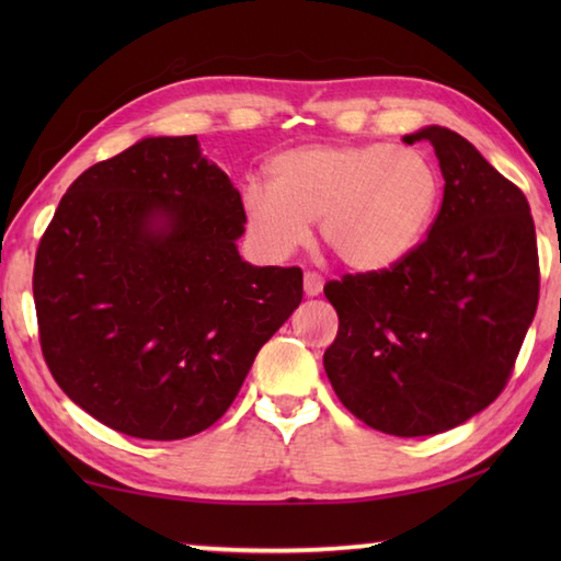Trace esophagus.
Here are the masks:
<instances>
[{"instance_id": "1", "label": "esophagus", "mask_w": 561, "mask_h": 561, "mask_svg": "<svg viewBox=\"0 0 561 561\" xmlns=\"http://www.w3.org/2000/svg\"><path fill=\"white\" fill-rule=\"evenodd\" d=\"M321 289H324V277L317 272H307L304 274V291H307V297H319Z\"/></svg>"}]
</instances>
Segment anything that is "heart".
<instances>
[{
	"instance_id": "heart-1",
	"label": "heart",
	"mask_w": 561,
	"mask_h": 561,
	"mask_svg": "<svg viewBox=\"0 0 561 561\" xmlns=\"http://www.w3.org/2000/svg\"><path fill=\"white\" fill-rule=\"evenodd\" d=\"M270 185L242 193L254 244L284 260L307 244L311 220L346 267L381 272L411 254L438 210L440 175L421 150L391 144L304 146L270 163Z\"/></svg>"
}]
</instances>
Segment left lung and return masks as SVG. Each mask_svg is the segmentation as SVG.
I'll return each instance as SVG.
<instances>
[{
	"label": "left lung",
	"mask_w": 561,
	"mask_h": 561,
	"mask_svg": "<svg viewBox=\"0 0 561 561\" xmlns=\"http://www.w3.org/2000/svg\"><path fill=\"white\" fill-rule=\"evenodd\" d=\"M415 140L435 148L445 180L428 237L393 267L324 287L339 314L329 381L358 421L398 438L450 431L495 401L539 301L525 193L450 128Z\"/></svg>",
	"instance_id": "left-lung-1"
}]
</instances>
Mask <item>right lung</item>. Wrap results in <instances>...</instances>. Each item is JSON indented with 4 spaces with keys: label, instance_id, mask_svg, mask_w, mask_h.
Segmentation results:
<instances>
[{
    "label": "right lung",
    "instance_id": "1",
    "mask_svg": "<svg viewBox=\"0 0 561 561\" xmlns=\"http://www.w3.org/2000/svg\"><path fill=\"white\" fill-rule=\"evenodd\" d=\"M242 232V197L195 136L144 138L76 178L34 262L61 391L144 440L220 421L304 294L299 267L244 262Z\"/></svg>",
    "mask_w": 561,
    "mask_h": 561
}]
</instances>
